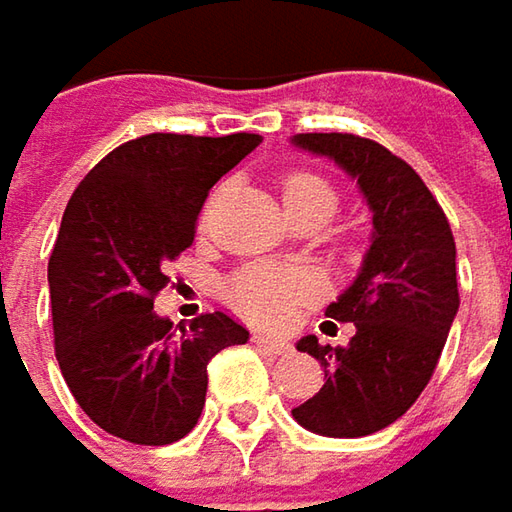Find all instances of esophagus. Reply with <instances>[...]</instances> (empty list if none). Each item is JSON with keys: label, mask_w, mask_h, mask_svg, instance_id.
<instances>
[{"label": "esophagus", "mask_w": 512, "mask_h": 512, "mask_svg": "<svg viewBox=\"0 0 512 512\" xmlns=\"http://www.w3.org/2000/svg\"><path fill=\"white\" fill-rule=\"evenodd\" d=\"M252 344H255L257 349H263V352H269V355H275V358H280V355H289V349H292L286 341L272 338V335H263V332H255V335H252Z\"/></svg>", "instance_id": "1"}]
</instances>
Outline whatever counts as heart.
I'll return each instance as SVG.
<instances>
[{"label": "heart", "mask_w": 512, "mask_h": 512, "mask_svg": "<svg viewBox=\"0 0 512 512\" xmlns=\"http://www.w3.org/2000/svg\"><path fill=\"white\" fill-rule=\"evenodd\" d=\"M280 197L286 212H295L306 203H335L332 189L312 171H289L280 180ZM318 278L306 269L280 266H249L226 283V298L257 323H283L298 306L318 295Z\"/></svg>", "instance_id": "b5f03b06"}]
</instances>
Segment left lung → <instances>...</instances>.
I'll return each instance as SVG.
<instances>
[{
    "label": "left lung",
    "mask_w": 512,
    "mask_h": 512,
    "mask_svg": "<svg viewBox=\"0 0 512 512\" xmlns=\"http://www.w3.org/2000/svg\"><path fill=\"white\" fill-rule=\"evenodd\" d=\"M292 145L344 168L372 212L361 269L326 306L355 335L349 346L300 338L323 387L292 410L312 433L361 438L398 421L433 378L458 312L456 240L424 180L384 145L355 134H295Z\"/></svg>",
    "instance_id": "obj_1"
}]
</instances>
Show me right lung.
Here are the masks:
<instances>
[{"mask_svg":"<svg viewBox=\"0 0 512 512\" xmlns=\"http://www.w3.org/2000/svg\"><path fill=\"white\" fill-rule=\"evenodd\" d=\"M260 134H145L114 148L68 200L48 260L56 361L82 412L131 444L180 441L197 424L209 361L246 344L223 312L177 329L154 312L163 266L194 240L209 189Z\"/></svg>","mask_w":512,"mask_h":512,"instance_id":"1","label":"right lung"}]
</instances>
